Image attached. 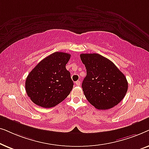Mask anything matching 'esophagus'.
I'll list each match as a JSON object with an SVG mask.
<instances>
[{
	"label": "esophagus",
	"mask_w": 149,
	"mask_h": 149,
	"mask_svg": "<svg viewBox=\"0 0 149 149\" xmlns=\"http://www.w3.org/2000/svg\"><path fill=\"white\" fill-rule=\"evenodd\" d=\"M76 83V85H77V86H79V85H81V81H79V80H78V81H76V83Z\"/></svg>",
	"instance_id": "esophagus-1"
}]
</instances>
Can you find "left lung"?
Segmentation results:
<instances>
[{"label":"left lung","mask_w":149,"mask_h":149,"mask_svg":"<svg viewBox=\"0 0 149 149\" xmlns=\"http://www.w3.org/2000/svg\"><path fill=\"white\" fill-rule=\"evenodd\" d=\"M87 75L82 83L85 97L99 110L117 105L127 93L126 77L109 59L97 54H81Z\"/></svg>","instance_id":"8db88e82"}]
</instances>
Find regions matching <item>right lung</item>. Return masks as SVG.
I'll return each instance as SVG.
<instances>
[{
  "label": "right lung",
  "mask_w": 149,
  "mask_h": 149,
  "mask_svg": "<svg viewBox=\"0 0 149 149\" xmlns=\"http://www.w3.org/2000/svg\"><path fill=\"white\" fill-rule=\"evenodd\" d=\"M70 54L55 52L42 60L28 74L25 87L27 95L36 105L52 108L70 94L73 87L66 64Z\"/></svg>",
  "instance_id": "obj_1"
}]
</instances>
